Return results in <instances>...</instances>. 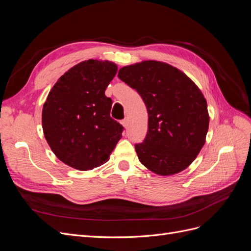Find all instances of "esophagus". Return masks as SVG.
I'll list each match as a JSON object with an SVG mask.
<instances>
[{"mask_svg":"<svg viewBox=\"0 0 251 251\" xmlns=\"http://www.w3.org/2000/svg\"><path fill=\"white\" fill-rule=\"evenodd\" d=\"M121 125H123V126H124L125 128H126V127H127V119L126 118V119H124V120H121Z\"/></svg>","mask_w":251,"mask_h":251,"instance_id":"obj_1","label":"esophagus"}]
</instances>
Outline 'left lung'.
Returning a JSON list of instances; mask_svg holds the SVG:
<instances>
[{
  "label": "left lung",
  "mask_w": 251,
  "mask_h": 251,
  "mask_svg": "<svg viewBox=\"0 0 251 251\" xmlns=\"http://www.w3.org/2000/svg\"><path fill=\"white\" fill-rule=\"evenodd\" d=\"M118 77L147 105L148 134L135 146L140 162L160 176L188 168L208 131L207 102L198 86L176 67L158 60L123 67Z\"/></svg>",
  "instance_id": "obj_1"
}]
</instances>
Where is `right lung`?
<instances>
[{
    "label": "right lung",
    "instance_id": "right-lung-1",
    "mask_svg": "<svg viewBox=\"0 0 251 251\" xmlns=\"http://www.w3.org/2000/svg\"><path fill=\"white\" fill-rule=\"evenodd\" d=\"M116 73L109 60H83L58 78L44 103L45 138L59 160L75 170L107 162L123 136V126L110 116L112 100L104 95Z\"/></svg>",
    "mask_w": 251,
    "mask_h": 251
}]
</instances>
